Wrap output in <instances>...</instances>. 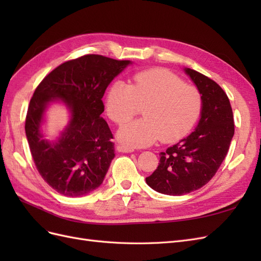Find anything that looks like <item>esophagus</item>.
Wrapping results in <instances>:
<instances>
[{
	"label": "esophagus",
	"instance_id": "obj_1",
	"mask_svg": "<svg viewBox=\"0 0 261 261\" xmlns=\"http://www.w3.org/2000/svg\"><path fill=\"white\" fill-rule=\"evenodd\" d=\"M116 150L118 152H124V153H129V152H134V149L129 148L127 146L124 145H117L116 146Z\"/></svg>",
	"mask_w": 261,
	"mask_h": 261
}]
</instances>
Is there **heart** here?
Segmentation results:
<instances>
[{
    "label": "heart",
    "mask_w": 261,
    "mask_h": 261,
    "mask_svg": "<svg viewBox=\"0 0 261 261\" xmlns=\"http://www.w3.org/2000/svg\"><path fill=\"white\" fill-rule=\"evenodd\" d=\"M199 90L185 85L163 68L146 69L134 75L132 85L121 81L109 87L106 110L116 124H124L143 109V120L123 125L117 137L125 146L141 148L158 139L173 143L184 137L201 111Z\"/></svg>",
    "instance_id": "obj_1"
}]
</instances>
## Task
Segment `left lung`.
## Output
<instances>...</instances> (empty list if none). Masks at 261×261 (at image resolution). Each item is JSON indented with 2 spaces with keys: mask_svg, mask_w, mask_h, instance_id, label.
<instances>
[{
  "mask_svg": "<svg viewBox=\"0 0 261 261\" xmlns=\"http://www.w3.org/2000/svg\"><path fill=\"white\" fill-rule=\"evenodd\" d=\"M185 73L202 100L195 130L160 153V163L147 184L164 195L180 196L199 189L215 176L234 135L233 111L226 93L209 77L192 68Z\"/></svg>",
  "mask_w": 261,
  "mask_h": 261,
  "instance_id": "1",
  "label": "left lung"
}]
</instances>
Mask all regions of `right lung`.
<instances>
[{
    "label": "right lung",
    "instance_id": "obj_1",
    "mask_svg": "<svg viewBox=\"0 0 261 261\" xmlns=\"http://www.w3.org/2000/svg\"><path fill=\"white\" fill-rule=\"evenodd\" d=\"M129 64L87 54L63 63L36 88L27 111L26 136L38 172L61 195H87L103 181L115 154L111 129L100 116L105 111L102 98L114 77ZM59 98L71 118L51 143L42 138L41 125L45 109Z\"/></svg>",
    "mask_w": 261,
    "mask_h": 261
}]
</instances>
